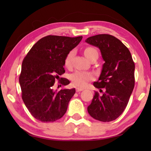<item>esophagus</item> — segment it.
Returning <instances> with one entry per match:
<instances>
[{
    "label": "esophagus",
    "instance_id": "esophagus-1",
    "mask_svg": "<svg viewBox=\"0 0 151 151\" xmlns=\"http://www.w3.org/2000/svg\"><path fill=\"white\" fill-rule=\"evenodd\" d=\"M83 91V88H78V87L76 88V92H81V91Z\"/></svg>",
    "mask_w": 151,
    "mask_h": 151
}]
</instances>
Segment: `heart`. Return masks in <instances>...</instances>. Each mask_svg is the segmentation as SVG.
<instances>
[{
  "instance_id": "b5f03b06",
  "label": "heart",
  "mask_w": 151,
  "mask_h": 151,
  "mask_svg": "<svg viewBox=\"0 0 151 151\" xmlns=\"http://www.w3.org/2000/svg\"><path fill=\"white\" fill-rule=\"evenodd\" d=\"M84 53L86 57L90 60V58L93 57L94 54H98L97 50L93 47H86ZM74 55V50H70V52H68L65 58V66L66 68H70L72 66V58ZM70 80L72 81L73 85L78 87H85L87 85L88 83L90 81L93 79V74L89 72H84V71L76 70L75 73L71 74L70 76Z\"/></svg>"
}]
</instances>
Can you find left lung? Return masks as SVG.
I'll return each instance as SVG.
<instances>
[{
    "label": "left lung",
    "mask_w": 151,
    "mask_h": 151,
    "mask_svg": "<svg viewBox=\"0 0 151 151\" xmlns=\"http://www.w3.org/2000/svg\"><path fill=\"white\" fill-rule=\"evenodd\" d=\"M85 41L100 49L105 62L99 80L93 83L104 92L102 95L95 92L88 112L98 121H114L123 112L133 91L134 63L128 48L114 36L97 35Z\"/></svg>",
    "instance_id": "left-lung-1"
}]
</instances>
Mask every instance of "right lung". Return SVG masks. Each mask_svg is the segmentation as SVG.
Returning a JSON list of instances; mask_svg holds the SVG:
<instances>
[{
	"label": "right lung",
	"instance_id": "right-lung-1",
	"mask_svg": "<svg viewBox=\"0 0 151 151\" xmlns=\"http://www.w3.org/2000/svg\"><path fill=\"white\" fill-rule=\"evenodd\" d=\"M83 37L48 35L33 45L22 63L19 83L22 99L30 114L38 121L54 122L63 117L75 89L54 91L55 79L65 73V58ZM60 83H70L63 78Z\"/></svg>",
	"mask_w": 151,
	"mask_h": 151
}]
</instances>
